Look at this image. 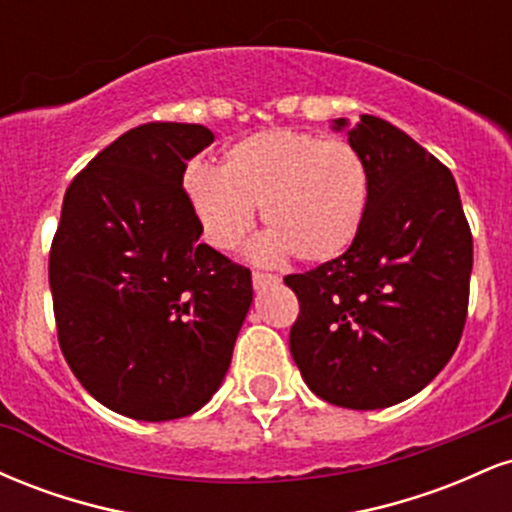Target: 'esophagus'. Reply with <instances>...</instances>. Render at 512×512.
I'll use <instances>...</instances> for the list:
<instances>
[{"label": "esophagus", "instance_id": "1", "mask_svg": "<svg viewBox=\"0 0 512 512\" xmlns=\"http://www.w3.org/2000/svg\"><path fill=\"white\" fill-rule=\"evenodd\" d=\"M279 284V276L276 274H267V272H252V286L255 289H264V286Z\"/></svg>", "mask_w": 512, "mask_h": 512}]
</instances>
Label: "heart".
I'll use <instances>...</instances> for the list:
<instances>
[{
	"mask_svg": "<svg viewBox=\"0 0 512 512\" xmlns=\"http://www.w3.org/2000/svg\"><path fill=\"white\" fill-rule=\"evenodd\" d=\"M185 190L214 248H238L262 207L269 233L250 248L252 260L274 262L291 252L322 264L349 250L361 231L368 173L346 142L267 129L233 144L221 170H190Z\"/></svg>",
	"mask_w": 512,
	"mask_h": 512,
	"instance_id": "obj_1",
	"label": "heart"
}]
</instances>
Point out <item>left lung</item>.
<instances>
[{"label":"left lung","instance_id":"8db88e82","mask_svg":"<svg viewBox=\"0 0 512 512\" xmlns=\"http://www.w3.org/2000/svg\"><path fill=\"white\" fill-rule=\"evenodd\" d=\"M349 144L368 173L366 216L344 255L284 279L301 305L289 346L317 397L385 409L424 390L460 344L472 231L450 170L402 129L361 115Z\"/></svg>","mask_w":512,"mask_h":512}]
</instances>
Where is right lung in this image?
Here are the masks:
<instances>
[{
    "instance_id": "obj_1",
    "label": "right lung",
    "mask_w": 512,
    "mask_h": 512,
    "mask_svg": "<svg viewBox=\"0 0 512 512\" xmlns=\"http://www.w3.org/2000/svg\"><path fill=\"white\" fill-rule=\"evenodd\" d=\"M211 142L202 125H139L64 195L48 267L57 339L88 395L129 419L202 409L250 310V269L199 243L182 187Z\"/></svg>"
}]
</instances>
